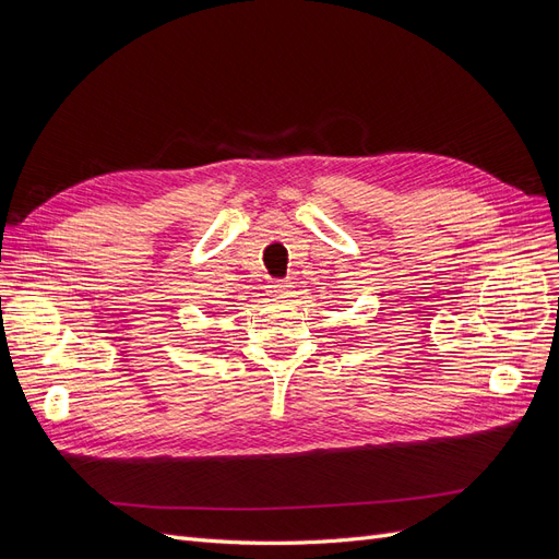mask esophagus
I'll return each mask as SVG.
<instances>
[{"instance_id": "1", "label": "esophagus", "mask_w": 559, "mask_h": 559, "mask_svg": "<svg viewBox=\"0 0 559 559\" xmlns=\"http://www.w3.org/2000/svg\"><path fill=\"white\" fill-rule=\"evenodd\" d=\"M267 292L273 294L275 298H286V296H289V292H292V282H282V280L270 282L267 284Z\"/></svg>"}]
</instances>
